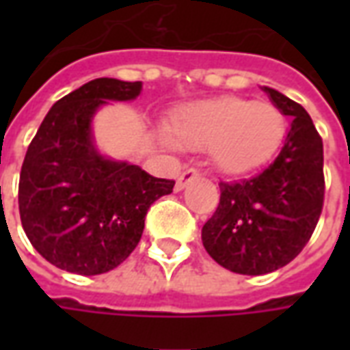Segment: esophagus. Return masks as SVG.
<instances>
[{"mask_svg": "<svg viewBox=\"0 0 350 350\" xmlns=\"http://www.w3.org/2000/svg\"><path fill=\"white\" fill-rule=\"evenodd\" d=\"M198 178V172L195 168H185L182 174L178 176V182H176V191H182L187 183L195 182Z\"/></svg>", "mask_w": 350, "mask_h": 350, "instance_id": "34e87169", "label": "esophagus"}]
</instances>
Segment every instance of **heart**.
Segmentation results:
<instances>
[{
	"label": "heart",
	"instance_id": "obj_1",
	"mask_svg": "<svg viewBox=\"0 0 350 350\" xmlns=\"http://www.w3.org/2000/svg\"><path fill=\"white\" fill-rule=\"evenodd\" d=\"M285 133V116L273 103L234 95L183 105L165 129L176 148L210 150L213 167L227 176L250 174L270 163Z\"/></svg>",
	"mask_w": 350,
	"mask_h": 350
}]
</instances>
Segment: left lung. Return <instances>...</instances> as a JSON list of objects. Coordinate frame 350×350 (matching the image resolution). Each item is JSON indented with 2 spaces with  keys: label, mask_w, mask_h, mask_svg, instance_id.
I'll use <instances>...</instances> for the list:
<instances>
[{
  "label": "left lung",
  "mask_w": 350,
  "mask_h": 350,
  "mask_svg": "<svg viewBox=\"0 0 350 350\" xmlns=\"http://www.w3.org/2000/svg\"><path fill=\"white\" fill-rule=\"evenodd\" d=\"M262 92L293 118L283 148L262 174L219 183V206L202 227L208 255L243 275L291 262L313 234L324 198L323 140L306 108L273 88Z\"/></svg>",
  "instance_id": "obj_1"
}]
</instances>
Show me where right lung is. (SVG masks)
Returning a JSON list of instances; mask_svg holds the SVG:
<instances>
[{
    "instance_id": "add662e5",
    "label": "right lung",
    "mask_w": 350,
    "mask_h": 350,
    "mask_svg": "<svg viewBox=\"0 0 350 350\" xmlns=\"http://www.w3.org/2000/svg\"><path fill=\"white\" fill-rule=\"evenodd\" d=\"M142 82L95 79L54 103L27 148L18 185L24 232L50 264L71 273L114 270L140 242L146 213L174 189L129 161L100 152L93 118L135 100Z\"/></svg>"
}]
</instances>
